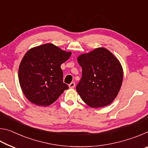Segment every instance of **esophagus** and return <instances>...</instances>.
Masks as SVG:
<instances>
[{"label": "esophagus", "mask_w": 148, "mask_h": 148, "mask_svg": "<svg viewBox=\"0 0 148 148\" xmlns=\"http://www.w3.org/2000/svg\"><path fill=\"white\" fill-rule=\"evenodd\" d=\"M69 86L70 88H74L75 87V83L74 82H71V83L69 85Z\"/></svg>", "instance_id": "esophagus-1"}]
</instances>
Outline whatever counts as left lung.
I'll list each match as a JSON object with an SVG mask.
<instances>
[{
	"instance_id": "left-lung-1",
	"label": "left lung",
	"mask_w": 148,
	"mask_h": 148,
	"mask_svg": "<svg viewBox=\"0 0 148 148\" xmlns=\"http://www.w3.org/2000/svg\"><path fill=\"white\" fill-rule=\"evenodd\" d=\"M77 62L82 77L76 91L86 104L101 108L111 104L121 88L123 72L121 64L109 50L99 47L82 54Z\"/></svg>"
}]
</instances>
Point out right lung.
<instances>
[{"label":"right lung","mask_w":148,"mask_h":148,"mask_svg":"<svg viewBox=\"0 0 148 148\" xmlns=\"http://www.w3.org/2000/svg\"><path fill=\"white\" fill-rule=\"evenodd\" d=\"M72 53L53 44H45L29 49L19 66V81L23 94L38 106L53 104L69 86L62 81L61 65Z\"/></svg>","instance_id":"obj_1"}]
</instances>
